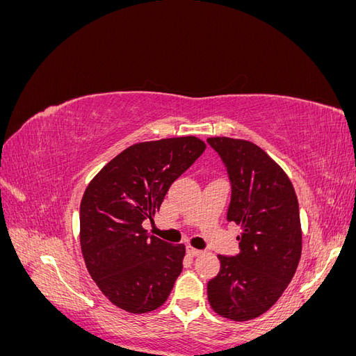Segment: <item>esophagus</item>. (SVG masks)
<instances>
[{"mask_svg":"<svg viewBox=\"0 0 356 356\" xmlns=\"http://www.w3.org/2000/svg\"><path fill=\"white\" fill-rule=\"evenodd\" d=\"M187 254H188L190 257H197V255L202 254V251H200V250H196V248H193V246H187Z\"/></svg>","mask_w":356,"mask_h":356,"instance_id":"1","label":"esophagus"}]
</instances>
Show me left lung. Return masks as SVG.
Here are the masks:
<instances>
[{"mask_svg": "<svg viewBox=\"0 0 356 356\" xmlns=\"http://www.w3.org/2000/svg\"><path fill=\"white\" fill-rule=\"evenodd\" d=\"M232 182L227 220L241 225L239 254L218 255L220 273L208 282L212 310L250 321L270 309L293 279L301 257L298 200L285 170L245 139L208 138Z\"/></svg>", "mask_w": 356, "mask_h": 356, "instance_id": "obj_1", "label": "left lung"}]
</instances>
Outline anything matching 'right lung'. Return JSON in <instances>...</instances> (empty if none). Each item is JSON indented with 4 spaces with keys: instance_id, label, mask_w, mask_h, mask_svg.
I'll return each mask as SVG.
<instances>
[{
    "instance_id": "right-lung-1",
    "label": "right lung",
    "mask_w": 356,
    "mask_h": 356,
    "mask_svg": "<svg viewBox=\"0 0 356 356\" xmlns=\"http://www.w3.org/2000/svg\"><path fill=\"white\" fill-rule=\"evenodd\" d=\"M204 148L196 136L134 144L86 188L80 203L81 254L95 284L118 309L147 314L168 300L186 246L149 236L143 221L154 217L172 182Z\"/></svg>"
}]
</instances>
